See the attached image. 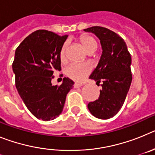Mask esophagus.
<instances>
[{
    "label": "esophagus",
    "mask_w": 155,
    "mask_h": 155,
    "mask_svg": "<svg viewBox=\"0 0 155 155\" xmlns=\"http://www.w3.org/2000/svg\"><path fill=\"white\" fill-rule=\"evenodd\" d=\"M74 87H81L83 86V84H81V83H75L74 84Z\"/></svg>",
    "instance_id": "34e87169"
}]
</instances>
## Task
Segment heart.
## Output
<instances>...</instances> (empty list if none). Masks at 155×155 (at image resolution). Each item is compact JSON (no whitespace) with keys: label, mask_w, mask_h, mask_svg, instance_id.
Here are the masks:
<instances>
[{"label":"heart","mask_w":155,"mask_h":155,"mask_svg":"<svg viewBox=\"0 0 155 155\" xmlns=\"http://www.w3.org/2000/svg\"><path fill=\"white\" fill-rule=\"evenodd\" d=\"M80 41L84 46V50L87 52H90L91 50L95 51L98 48L97 42L94 38L91 36L81 35L80 37ZM67 50H68V42H65L63 45L60 53L62 61L65 60ZM90 71H91V68L88 64H83V63H73L67 68L66 74L72 80L76 81H82L90 73Z\"/></svg>","instance_id":"obj_1"}]
</instances>
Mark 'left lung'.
I'll list each match as a JSON object with an SVG mask.
<instances>
[{
	"label": "left lung",
	"mask_w": 155,
	"mask_h": 155,
	"mask_svg": "<svg viewBox=\"0 0 155 155\" xmlns=\"http://www.w3.org/2000/svg\"><path fill=\"white\" fill-rule=\"evenodd\" d=\"M98 37L102 53L89 78L97 84L102 82L98 98L87 104L90 113L96 118L108 120L116 115L125 102L131 82V56L126 42L119 35L104 27L84 29Z\"/></svg>",
	"instance_id": "1"
}]
</instances>
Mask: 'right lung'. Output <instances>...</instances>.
Returning a JSON list of instances; mask_svg holds the SVG:
<instances>
[{
  "mask_svg": "<svg viewBox=\"0 0 155 155\" xmlns=\"http://www.w3.org/2000/svg\"><path fill=\"white\" fill-rule=\"evenodd\" d=\"M68 36L37 30L21 42L15 53L12 70L18 92L31 114L43 121L60 116L74 84L68 78H64L60 86L51 83L53 72L61 70L60 53Z\"/></svg>",
  "mask_w": 155,
  "mask_h": 155,
  "instance_id": "obj_1",
  "label": "right lung"
}]
</instances>
